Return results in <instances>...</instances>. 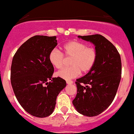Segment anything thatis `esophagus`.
Listing matches in <instances>:
<instances>
[{
    "mask_svg": "<svg viewBox=\"0 0 134 134\" xmlns=\"http://www.w3.org/2000/svg\"><path fill=\"white\" fill-rule=\"evenodd\" d=\"M66 83L68 84V85H72L73 83V82L72 80H66Z\"/></svg>",
    "mask_w": 134,
    "mask_h": 134,
    "instance_id": "34e87169",
    "label": "esophagus"
}]
</instances>
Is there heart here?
Instances as JSON below:
<instances>
[{
	"label": "heart",
	"mask_w": 134,
	"mask_h": 134,
	"mask_svg": "<svg viewBox=\"0 0 134 134\" xmlns=\"http://www.w3.org/2000/svg\"><path fill=\"white\" fill-rule=\"evenodd\" d=\"M64 52L67 58L71 59L70 65L72 66L58 71L57 75L66 80L77 77L80 71L87 73L93 68L97 59V51L93 47H88L85 43L74 40L64 46ZM49 60L57 69L63 67L64 55L59 49L54 48L49 54Z\"/></svg>",
	"instance_id": "heart-1"
}]
</instances>
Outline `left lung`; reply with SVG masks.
Returning a JSON list of instances; mask_svg holds the SVG:
<instances>
[{"instance_id":"left-lung-1","label":"left lung","mask_w":134,"mask_h":134,"mask_svg":"<svg viewBox=\"0 0 134 134\" xmlns=\"http://www.w3.org/2000/svg\"><path fill=\"white\" fill-rule=\"evenodd\" d=\"M79 37L94 44L97 59L86 75L76 79L77 94L72 103L79 113L93 117L103 112L113 102L121 78V61L118 49L103 35Z\"/></svg>"}]
</instances>
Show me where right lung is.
Wrapping results in <instances>:
<instances>
[{
    "label": "right lung",
    "mask_w": 134,
    "mask_h": 134,
    "mask_svg": "<svg viewBox=\"0 0 134 134\" xmlns=\"http://www.w3.org/2000/svg\"><path fill=\"white\" fill-rule=\"evenodd\" d=\"M57 44L55 36L35 35L20 46L12 61L10 82L15 97L37 118L53 113L57 96L66 86L63 79L52 78L54 68L49 54Z\"/></svg>",
    "instance_id": "1"
}]
</instances>
